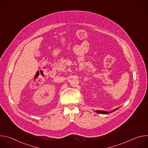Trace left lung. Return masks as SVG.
I'll return each instance as SVG.
<instances>
[{
    "mask_svg": "<svg viewBox=\"0 0 148 148\" xmlns=\"http://www.w3.org/2000/svg\"><path fill=\"white\" fill-rule=\"evenodd\" d=\"M118 108H116V109H115V110H112V111H111V112H110V111L107 112V111H103L97 110V111H96V112H97V113H98V114H110V113L113 112L114 111H115L116 110H118Z\"/></svg>",
    "mask_w": 148,
    "mask_h": 148,
    "instance_id": "1",
    "label": "left lung"
}]
</instances>
